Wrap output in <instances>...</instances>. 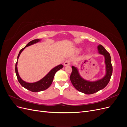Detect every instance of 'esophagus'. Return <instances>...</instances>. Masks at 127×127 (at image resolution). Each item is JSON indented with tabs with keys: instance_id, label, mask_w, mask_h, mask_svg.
Segmentation results:
<instances>
[{
	"instance_id": "esophagus-1",
	"label": "esophagus",
	"mask_w": 127,
	"mask_h": 127,
	"mask_svg": "<svg viewBox=\"0 0 127 127\" xmlns=\"http://www.w3.org/2000/svg\"><path fill=\"white\" fill-rule=\"evenodd\" d=\"M70 60H69V59H67L66 60V61H64V66H69V65L70 64Z\"/></svg>"
}]
</instances>
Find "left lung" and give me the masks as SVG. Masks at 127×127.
I'll return each instance as SVG.
<instances>
[{
  "mask_svg": "<svg viewBox=\"0 0 127 127\" xmlns=\"http://www.w3.org/2000/svg\"><path fill=\"white\" fill-rule=\"evenodd\" d=\"M97 49L99 54L103 55L105 58L106 74L103 78L95 82L88 81L80 76L77 68L74 66L71 67L72 72L70 79L72 85L77 90L86 94H94L103 89L108 84L112 74L113 68L110 53L101 44L98 45Z\"/></svg>",
  "mask_w": 127,
  "mask_h": 127,
  "instance_id": "1",
  "label": "left lung"
}]
</instances>
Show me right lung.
<instances>
[{
  "instance_id": "1",
  "label": "right lung",
  "mask_w": 127,
  "mask_h": 127,
  "mask_svg": "<svg viewBox=\"0 0 127 127\" xmlns=\"http://www.w3.org/2000/svg\"><path fill=\"white\" fill-rule=\"evenodd\" d=\"M39 41H40V39H35L29 42L28 44H27L24 48H23L21 50L17 56V59H18V58L20 57L21 52L24 50V49L26 47H28V46H30L31 45H32L34 43H37V42ZM17 61H18V59H17ZM17 61L16 63V64H15V72H16V76H17L18 82L23 87H24V88H26V89L33 92H38L42 91L47 89V88H49L51 85L56 73L64 67L63 64H59L58 66L53 68L44 77L41 79L40 80H39V81L35 82V83H27L24 81V80H23L20 77V76H19L18 70H17Z\"/></svg>"
}]
</instances>
